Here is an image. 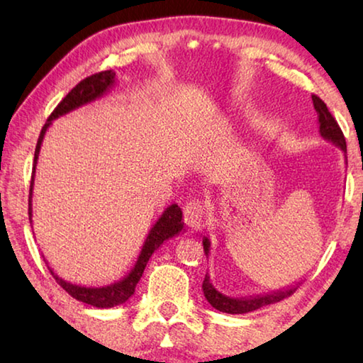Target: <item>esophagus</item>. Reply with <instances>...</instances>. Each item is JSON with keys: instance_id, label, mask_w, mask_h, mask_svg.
Returning <instances> with one entry per match:
<instances>
[{"instance_id": "1", "label": "esophagus", "mask_w": 363, "mask_h": 363, "mask_svg": "<svg viewBox=\"0 0 363 363\" xmlns=\"http://www.w3.org/2000/svg\"><path fill=\"white\" fill-rule=\"evenodd\" d=\"M184 220L192 229H200L205 223V208L203 203L199 200H192L187 203L186 210H184Z\"/></svg>"}]
</instances>
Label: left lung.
<instances>
[{
  "label": "left lung",
  "mask_w": 363,
  "mask_h": 363,
  "mask_svg": "<svg viewBox=\"0 0 363 363\" xmlns=\"http://www.w3.org/2000/svg\"><path fill=\"white\" fill-rule=\"evenodd\" d=\"M312 102H314V108L318 116V131H320V136L323 139L330 140V143H333L336 147H340V149L344 152V157H346V139H344V134L341 131V128L337 126L333 115L330 113L327 104H325L320 97H317L315 94H312ZM203 250H205L206 257L210 256L211 242L208 237H203ZM298 285L299 281H294L293 285L280 288L277 291L255 294V296L230 298V296H225V294H223L214 288V285L210 280V274L206 272L201 288H203V294L206 301L214 307V309L225 312V314H248V312H253L256 309H261L264 306L279 303V301H281L284 298L291 296V294L296 291Z\"/></svg>",
  "instance_id": "left-lung-1"
}]
</instances>
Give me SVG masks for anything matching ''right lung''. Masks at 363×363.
Segmentation results:
<instances>
[{"mask_svg":"<svg viewBox=\"0 0 363 363\" xmlns=\"http://www.w3.org/2000/svg\"><path fill=\"white\" fill-rule=\"evenodd\" d=\"M113 84H115V72L113 70H106V72L96 73V75L84 78L83 82H79L75 88H73L62 101H60L59 106L54 108V112L49 115L48 121L45 123V126H43V130L40 133L38 143H36V149H35L33 173H32V182H30V196H28L30 223H32V195H33V177H35L36 162H38L41 143H43V139H45V134L48 131L49 125H51V123L56 118H59V116H62L65 113L72 112V110H75L78 107L86 106V104L99 99V97L106 94ZM182 230H184V223H182L181 208L176 203L169 205L150 229L149 235H147L145 242H144V247H143V250H140L138 261H136V264H134V267L130 270V272H128V275H125V277L113 281V284L106 285V286H82V285L70 284V281L60 279L57 274H54V270L51 267H48V269L51 270L52 277L56 279L57 284L62 286L72 298L82 301V303L99 307V309L115 307L118 304L126 303V301L133 296L134 290H136L138 281L140 280V277H143L144 269L147 266V262H149L150 256L155 253V251L162 247L164 242L176 235H179Z\"/></svg>","mask_w":363,"mask_h":363,"instance_id":"1","label":"right lung"}]
</instances>
